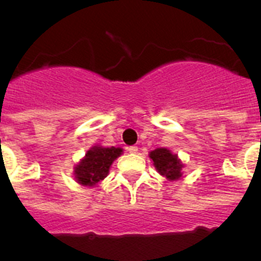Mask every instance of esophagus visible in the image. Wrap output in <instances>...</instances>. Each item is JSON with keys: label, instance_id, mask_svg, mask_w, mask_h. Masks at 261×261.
<instances>
[{"label": "esophagus", "instance_id": "34e87169", "mask_svg": "<svg viewBox=\"0 0 261 261\" xmlns=\"http://www.w3.org/2000/svg\"><path fill=\"white\" fill-rule=\"evenodd\" d=\"M128 151L130 154H137L138 153V147L135 146V145H133V146H129L128 147Z\"/></svg>", "mask_w": 261, "mask_h": 261}]
</instances>
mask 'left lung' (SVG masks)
<instances>
[{
    "mask_svg": "<svg viewBox=\"0 0 261 261\" xmlns=\"http://www.w3.org/2000/svg\"><path fill=\"white\" fill-rule=\"evenodd\" d=\"M149 158L153 161V165L159 174L165 176L167 180H179L183 176L181 168L184 167L177 154H174L166 147H158L149 153Z\"/></svg>",
    "mask_w": 261,
    "mask_h": 261,
    "instance_id": "1",
    "label": "left lung"
}]
</instances>
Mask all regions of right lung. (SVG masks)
<instances>
[{"label": "right lung", "mask_w": 261, "mask_h": 261, "mask_svg": "<svg viewBox=\"0 0 261 261\" xmlns=\"http://www.w3.org/2000/svg\"><path fill=\"white\" fill-rule=\"evenodd\" d=\"M121 154V147H105L100 145L91 146L74 167L73 174L77 183L85 187H94L100 183L110 172L111 165Z\"/></svg>", "instance_id": "obj_1"}]
</instances>
